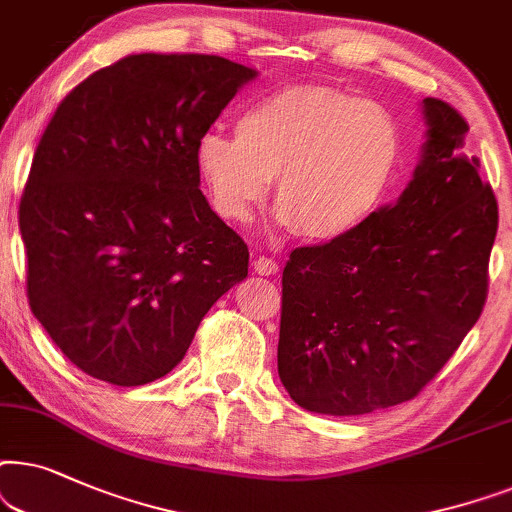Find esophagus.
I'll return each instance as SVG.
<instances>
[{
    "label": "esophagus",
    "instance_id": "obj_1",
    "mask_svg": "<svg viewBox=\"0 0 512 512\" xmlns=\"http://www.w3.org/2000/svg\"><path fill=\"white\" fill-rule=\"evenodd\" d=\"M252 267H255V271L260 276H274L276 271H278V262L271 260V257L260 255L255 262H252Z\"/></svg>",
    "mask_w": 512,
    "mask_h": 512
}]
</instances>
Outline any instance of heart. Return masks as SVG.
<instances>
[{
    "instance_id": "b5f03b06",
    "label": "heart",
    "mask_w": 512,
    "mask_h": 512,
    "mask_svg": "<svg viewBox=\"0 0 512 512\" xmlns=\"http://www.w3.org/2000/svg\"><path fill=\"white\" fill-rule=\"evenodd\" d=\"M403 161V133L379 102L299 84L248 102L236 135L203 133L196 168L210 203L248 222L276 177V224L309 243L358 234L384 206Z\"/></svg>"
}]
</instances>
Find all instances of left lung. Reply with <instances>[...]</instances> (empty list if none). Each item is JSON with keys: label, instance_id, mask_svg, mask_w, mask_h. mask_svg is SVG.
Wrapping results in <instances>:
<instances>
[{"label": "left lung", "instance_id": "8db88e82", "mask_svg": "<svg viewBox=\"0 0 512 512\" xmlns=\"http://www.w3.org/2000/svg\"><path fill=\"white\" fill-rule=\"evenodd\" d=\"M412 180L344 241L297 248L283 269L278 377L304 410L358 417L412 400L459 349L487 299L499 208L466 119L424 98Z\"/></svg>", "mask_w": 512, "mask_h": 512}]
</instances>
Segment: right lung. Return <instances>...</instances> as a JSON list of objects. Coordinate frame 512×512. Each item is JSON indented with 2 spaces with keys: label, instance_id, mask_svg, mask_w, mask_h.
Here are the masks:
<instances>
[{
  "label": "right lung",
  "instance_id": "obj_1",
  "mask_svg": "<svg viewBox=\"0 0 512 512\" xmlns=\"http://www.w3.org/2000/svg\"><path fill=\"white\" fill-rule=\"evenodd\" d=\"M257 70L140 53L65 95L34 152L18 224L27 299L91 377L142 386L248 276V245L201 192L196 142Z\"/></svg>",
  "mask_w": 512,
  "mask_h": 512
}]
</instances>
